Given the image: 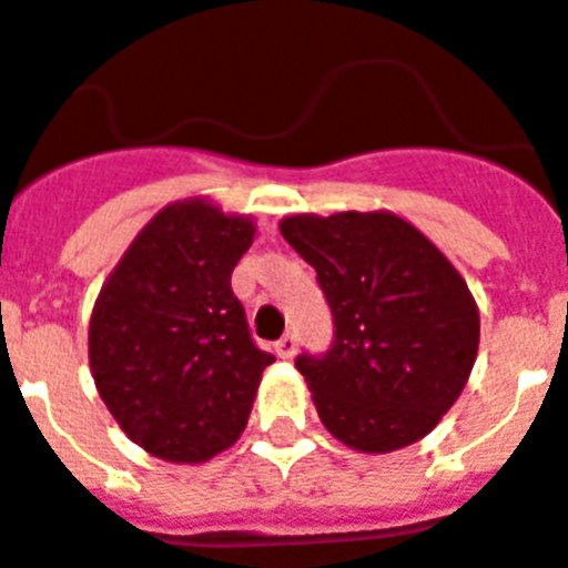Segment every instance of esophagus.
Wrapping results in <instances>:
<instances>
[{
    "mask_svg": "<svg viewBox=\"0 0 568 568\" xmlns=\"http://www.w3.org/2000/svg\"><path fill=\"white\" fill-rule=\"evenodd\" d=\"M296 348H298L296 334H284V337L275 343V352H278V357H284V361H290V357L296 355Z\"/></svg>",
    "mask_w": 568,
    "mask_h": 568,
    "instance_id": "esophagus-1",
    "label": "esophagus"
}]
</instances>
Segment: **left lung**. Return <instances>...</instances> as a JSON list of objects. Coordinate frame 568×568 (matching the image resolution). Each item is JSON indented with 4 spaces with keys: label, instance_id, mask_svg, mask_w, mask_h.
<instances>
[{
    "label": "left lung",
    "instance_id": "8db88e82",
    "mask_svg": "<svg viewBox=\"0 0 568 568\" xmlns=\"http://www.w3.org/2000/svg\"><path fill=\"white\" fill-rule=\"evenodd\" d=\"M281 234L316 270L334 316L328 352L296 357L322 425L369 455L425 437L478 355V307L460 272L387 211L298 213Z\"/></svg>",
    "mask_w": 568,
    "mask_h": 568
}]
</instances>
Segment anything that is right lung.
<instances>
[{
  "instance_id": "obj_1",
  "label": "right lung",
  "mask_w": 568,
  "mask_h": 568,
  "mask_svg": "<svg viewBox=\"0 0 568 568\" xmlns=\"http://www.w3.org/2000/svg\"><path fill=\"white\" fill-rule=\"evenodd\" d=\"M255 237L202 199L163 207L116 263L90 320L99 396L149 455L202 464L243 434L263 369L231 272Z\"/></svg>"
}]
</instances>
